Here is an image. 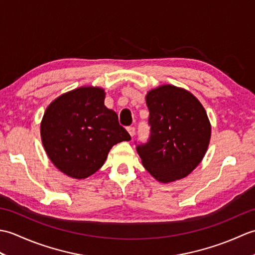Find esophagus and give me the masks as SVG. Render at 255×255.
<instances>
[{"mask_svg": "<svg viewBox=\"0 0 255 255\" xmlns=\"http://www.w3.org/2000/svg\"><path fill=\"white\" fill-rule=\"evenodd\" d=\"M127 130H128V132H129V134H130L131 137H133L134 136V133H136V128L134 127H127Z\"/></svg>", "mask_w": 255, "mask_h": 255, "instance_id": "obj_1", "label": "esophagus"}]
</instances>
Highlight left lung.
<instances>
[{"instance_id": "left-lung-1", "label": "left lung", "mask_w": 255, "mask_h": 255, "mask_svg": "<svg viewBox=\"0 0 255 255\" xmlns=\"http://www.w3.org/2000/svg\"><path fill=\"white\" fill-rule=\"evenodd\" d=\"M150 137L136 149L156 181L187 176L207 151L211 127L205 108L188 91L165 84L148 92Z\"/></svg>"}]
</instances>
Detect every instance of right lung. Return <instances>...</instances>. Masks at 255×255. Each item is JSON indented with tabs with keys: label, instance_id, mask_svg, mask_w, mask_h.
I'll return each mask as SVG.
<instances>
[{
	"label": "right lung",
	"instance_id": "1",
	"mask_svg": "<svg viewBox=\"0 0 255 255\" xmlns=\"http://www.w3.org/2000/svg\"><path fill=\"white\" fill-rule=\"evenodd\" d=\"M104 100L103 89L82 86L57 97L44 114L40 136L46 153L70 177L94 174L114 144L131 139Z\"/></svg>",
	"mask_w": 255,
	"mask_h": 255
}]
</instances>
